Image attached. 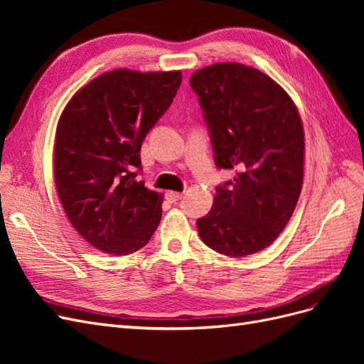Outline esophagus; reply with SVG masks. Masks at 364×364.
<instances>
[{
	"label": "esophagus",
	"instance_id": "obj_1",
	"mask_svg": "<svg viewBox=\"0 0 364 364\" xmlns=\"http://www.w3.org/2000/svg\"><path fill=\"white\" fill-rule=\"evenodd\" d=\"M182 193H176V191H168L167 194H165V197H167V199L170 200V202H178V200H181L182 199Z\"/></svg>",
	"mask_w": 364,
	"mask_h": 364
}]
</instances>
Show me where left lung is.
I'll return each mask as SVG.
<instances>
[{
    "instance_id": "1",
    "label": "left lung",
    "mask_w": 364,
    "mask_h": 364,
    "mask_svg": "<svg viewBox=\"0 0 364 364\" xmlns=\"http://www.w3.org/2000/svg\"><path fill=\"white\" fill-rule=\"evenodd\" d=\"M199 97L217 168L211 211L197 220L203 243L228 257L270 246L294 211L304 179V127L289 94L264 73L215 63L190 77Z\"/></svg>"
}]
</instances>
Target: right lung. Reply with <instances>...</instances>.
<instances>
[{
    "label": "right lung",
    "instance_id": "1",
    "mask_svg": "<svg viewBox=\"0 0 364 364\" xmlns=\"http://www.w3.org/2000/svg\"><path fill=\"white\" fill-rule=\"evenodd\" d=\"M181 83V71L115 70L83 86L62 112L54 181L71 225L95 249L129 255L156 230L162 196L135 178L142 141Z\"/></svg>",
    "mask_w": 364,
    "mask_h": 364
}]
</instances>
